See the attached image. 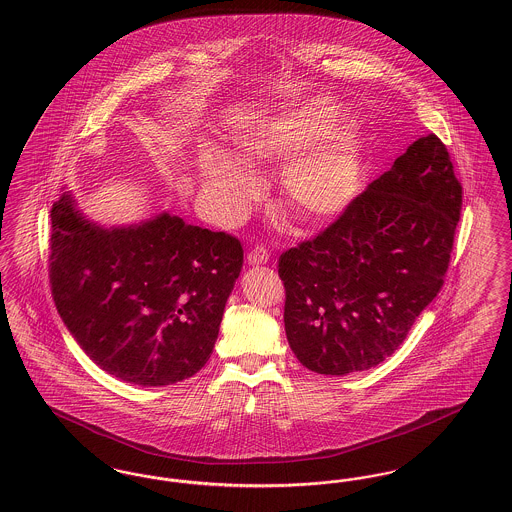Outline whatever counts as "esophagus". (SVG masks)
Here are the masks:
<instances>
[{"instance_id":"34e87169","label":"esophagus","mask_w":512,"mask_h":512,"mask_svg":"<svg viewBox=\"0 0 512 512\" xmlns=\"http://www.w3.org/2000/svg\"><path fill=\"white\" fill-rule=\"evenodd\" d=\"M268 257H270V253H268V249L265 245H255V247L249 251V255H247V265H251V267H255V265H267Z\"/></svg>"}]
</instances>
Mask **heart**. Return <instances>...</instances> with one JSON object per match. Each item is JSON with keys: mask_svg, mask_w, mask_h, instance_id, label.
Masks as SVG:
<instances>
[{"mask_svg": "<svg viewBox=\"0 0 512 512\" xmlns=\"http://www.w3.org/2000/svg\"><path fill=\"white\" fill-rule=\"evenodd\" d=\"M340 109L330 99H315L290 115L272 119L238 138L234 158L203 146L197 174L209 197L226 217H240L259 197L252 172L293 161L284 178V195L293 211L309 220L330 219L345 211L361 190L365 147L353 124L336 126Z\"/></svg>", "mask_w": 512, "mask_h": 512, "instance_id": "b5f03b06", "label": "heart"}]
</instances>
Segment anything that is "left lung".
I'll list each match as a JSON object with an SVG mask.
<instances>
[{
	"instance_id": "1",
	"label": "left lung",
	"mask_w": 512,
	"mask_h": 512,
	"mask_svg": "<svg viewBox=\"0 0 512 512\" xmlns=\"http://www.w3.org/2000/svg\"><path fill=\"white\" fill-rule=\"evenodd\" d=\"M463 186L436 134L418 138L317 238L280 255L299 363L345 376L386 361L449 267Z\"/></svg>"
}]
</instances>
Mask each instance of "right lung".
I'll use <instances>...</instances> for the list:
<instances>
[{"mask_svg":"<svg viewBox=\"0 0 512 512\" xmlns=\"http://www.w3.org/2000/svg\"><path fill=\"white\" fill-rule=\"evenodd\" d=\"M242 265L238 238L171 213L103 228L71 192L51 207L55 307L84 353L128 384L171 386L205 366Z\"/></svg>","mask_w":512,"mask_h":512,"instance_id":"obj_1","label":"right lung"}]
</instances>
